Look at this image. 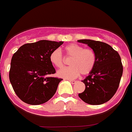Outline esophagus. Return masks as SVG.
<instances>
[{
    "mask_svg": "<svg viewBox=\"0 0 132 132\" xmlns=\"http://www.w3.org/2000/svg\"><path fill=\"white\" fill-rule=\"evenodd\" d=\"M69 80L70 82H71L72 84H75V83H76V81L75 80Z\"/></svg>",
    "mask_w": 132,
    "mask_h": 132,
    "instance_id": "esophagus-1",
    "label": "esophagus"
}]
</instances>
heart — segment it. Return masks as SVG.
Instances as JSON below:
<instances>
[{
  "label": "heart",
  "mask_w": 132,
  "mask_h": 132,
  "mask_svg": "<svg viewBox=\"0 0 132 132\" xmlns=\"http://www.w3.org/2000/svg\"><path fill=\"white\" fill-rule=\"evenodd\" d=\"M64 50L68 57H72L70 60L69 67L63 68L58 70L57 76L67 79H73L78 77L80 73L88 75L95 68L97 57L93 50L85 48L76 44H70L64 47ZM51 63L57 68L64 66V59L59 50H55L50 56Z\"/></svg>",
  "instance_id": "heart-1"
}]
</instances>
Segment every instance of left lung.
I'll list each match as a JSON object with an SVG mask.
<instances>
[{
    "mask_svg": "<svg viewBox=\"0 0 132 132\" xmlns=\"http://www.w3.org/2000/svg\"><path fill=\"white\" fill-rule=\"evenodd\" d=\"M95 52V68L85 79V90L78 97L90 105H101L112 98L119 87L123 66L119 54L111 45L91 39H80Z\"/></svg>",
    "mask_w": 132,
    "mask_h": 132,
    "instance_id": "1",
    "label": "left lung"
}]
</instances>
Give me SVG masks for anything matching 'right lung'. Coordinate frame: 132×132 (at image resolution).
Here are the masks:
<instances>
[{"label": "right lung", "instance_id": "obj_1", "mask_svg": "<svg viewBox=\"0 0 132 132\" xmlns=\"http://www.w3.org/2000/svg\"><path fill=\"white\" fill-rule=\"evenodd\" d=\"M63 43L40 40L24 44L13 54L9 79L21 100L29 105H41L56 93L62 79L47 76L56 73L50 56Z\"/></svg>", "mask_w": 132, "mask_h": 132}]
</instances>
